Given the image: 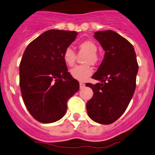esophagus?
Instances as JSON below:
<instances>
[{
    "label": "esophagus",
    "mask_w": 155,
    "mask_h": 155,
    "mask_svg": "<svg viewBox=\"0 0 155 155\" xmlns=\"http://www.w3.org/2000/svg\"><path fill=\"white\" fill-rule=\"evenodd\" d=\"M84 86H85V84L83 83H80V88H84Z\"/></svg>",
    "instance_id": "34e87169"
}]
</instances>
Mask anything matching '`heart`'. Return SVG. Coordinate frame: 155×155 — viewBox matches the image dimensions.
Masks as SVG:
<instances>
[{"label": "heart", "instance_id": "obj_1", "mask_svg": "<svg viewBox=\"0 0 155 155\" xmlns=\"http://www.w3.org/2000/svg\"><path fill=\"white\" fill-rule=\"evenodd\" d=\"M78 49L80 54L86 53L87 55L83 58V62L86 64L74 67L71 69L70 73L71 75L74 79L83 81L86 80L90 75H91L93 73V69L88 64H94L97 62V60H98V57L97 55V48L94 41L91 40H85L78 45ZM62 56H63L64 63L69 67H72L75 64L77 54L72 48H66L64 50Z\"/></svg>", "mask_w": 155, "mask_h": 155}]
</instances>
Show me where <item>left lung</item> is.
Instances as JSON below:
<instances>
[{
	"mask_svg": "<svg viewBox=\"0 0 155 155\" xmlns=\"http://www.w3.org/2000/svg\"><path fill=\"white\" fill-rule=\"evenodd\" d=\"M94 36L105 53L92 76L100 82L86 85L94 92L87 113L95 122L110 124L124 114L133 96L138 64L133 45L115 31H97Z\"/></svg>",
	"mask_w": 155,
	"mask_h": 155,
	"instance_id": "obj_1",
	"label": "left lung"
}]
</instances>
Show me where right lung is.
<instances>
[{
	"mask_svg": "<svg viewBox=\"0 0 155 155\" xmlns=\"http://www.w3.org/2000/svg\"><path fill=\"white\" fill-rule=\"evenodd\" d=\"M76 31L49 30L28 45L20 64V86L26 108L36 120L61 119L67 101L79 90L63 59L64 50L74 41Z\"/></svg>",
	"mask_w": 155,
	"mask_h": 155,
	"instance_id": "obj_1",
	"label": "right lung"
}]
</instances>
